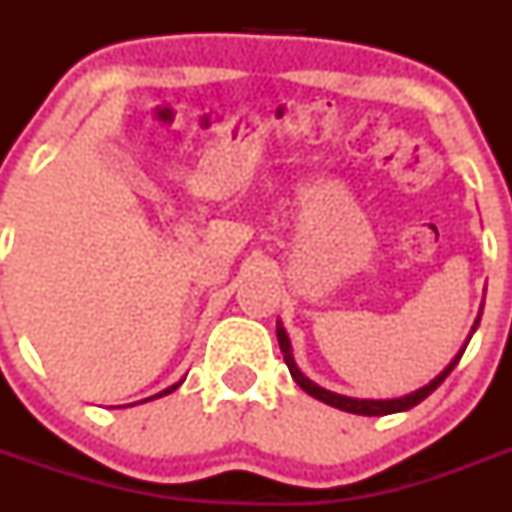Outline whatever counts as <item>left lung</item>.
Listing matches in <instances>:
<instances>
[{
  "instance_id": "1",
  "label": "left lung",
  "mask_w": 512,
  "mask_h": 512,
  "mask_svg": "<svg viewBox=\"0 0 512 512\" xmlns=\"http://www.w3.org/2000/svg\"><path fill=\"white\" fill-rule=\"evenodd\" d=\"M479 325V315L477 320H474L472 325V333L477 330ZM472 333H469V338H472ZM277 338H279V348H282V354H284V364L289 366V374H292V379H295L297 384H300L302 390L307 392V395H312L315 400L325 402V405H330V408H338V410H346V413H354V415H392V413H402V410H410L415 408L418 402H423L425 397L431 395L433 390H438L441 387V382L446 377H449L451 372H454V366L459 364L461 354H464V348H467V343L461 346L459 354L451 359V364L443 369L441 374H438L436 379H431V382L425 384V387H420V390L410 392V395L405 397H395V400H359V397H346V395H336V392H330V390H323L320 384L310 382V379L305 377V374L297 369L295 364V356H292V343H289V336H287V330H284L282 323H277Z\"/></svg>"
}]
</instances>
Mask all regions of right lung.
I'll return each instance as SVG.
<instances>
[{"instance_id": "1", "label": "right lung", "mask_w": 512, "mask_h": 512, "mask_svg": "<svg viewBox=\"0 0 512 512\" xmlns=\"http://www.w3.org/2000/svg\"><path fill=\"white\" fill-rule=\"evenodd\" d=\"M179 384H182V382H176V384H171V387H166V390H164V392H158V395H153V397H164V395H169V392H174V390H176V387H179ZM153 397H148V400H153ZM148 400H140V402H148Z\"/></svg>"}]
</instances>
